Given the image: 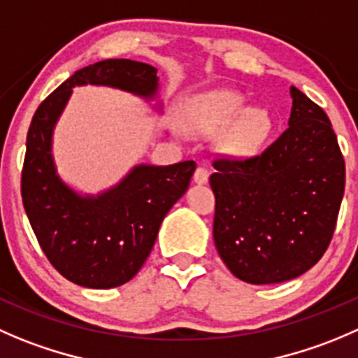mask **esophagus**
Returning <instances> with one entry per match:
<instances>
[{"label":"esophagus","mask_w":358,"mask_h":358,"mask_svg":"<svg viewBox=\"0 0 358 358\" xmlns=\"http://www.w3.org/2000/svg\"><path fill=\"white\" fill-rule=\"evenodd\" d=\"M208 176H210V171H208L206 168H203V166H199V168L196 169V173H194V182H196V183H206Z\"/></svg>","instance_id":"esophagus-1"}]
</instances>
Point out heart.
I'll return each mask as SVG.
<instances>
[{
	"mask_svg": "<svg viewBox=\"0 0 358 358\" xmlns=\"http://www.w3.org/2000/svg\"><path fill=\"white\" fill-rule=\"evenodd\" d=\"M189 124L203 133H218L227 127L224 145L238 155L259 150L271 131V117L264 108L243 110L241 96L234 92H211L192 105Z\"/></svg>",
	"mask_w": 358,
	"mask_h": 358,
	"instance_id": "b5f03b06",
	"label": "heart"
}]
</instances>
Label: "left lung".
<instances>
[{
    "label": "left lung",
    "instance_id": "1",
    "mask_svg": "<svg viewBox=\"0 0 358 358\" xmlns=\"http://www.w3.org/2000/svg\"><path fill=\"white\" fill-rule=\"evenodd\" d=\"M289 127L262 154L218 155L213 238L236 278L292 280L327 250L345 194V159L327 113L290 87Z\"/></svg>",
    "mask_w": 358,
    "mask_h": 358
}]
</instances>
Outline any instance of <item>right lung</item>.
I'll return each mask as SVG.
<instances>
[{
	"instance_id": "obj_1",
	"label": "right lung",
	"mask_w": 358,
	"mask_h": 358,
	"mask_svg": "<svg viewBox=\"0 0 358 358\" xmlns=\"http://www.w3.org/2000/svg\"><path fill=\"white\" fill-rule=\"evenodd\" d=\"M157 80V69L145 62L99 61L62 82L31 120L20 176L24 210L48 262L80 287L113 289L140 271L162 218L189 189L196 162L136 166L108 192L80 197L55 175L52 129L75 85H110L147 98Z\"/></svg>"
}]
</instances>
